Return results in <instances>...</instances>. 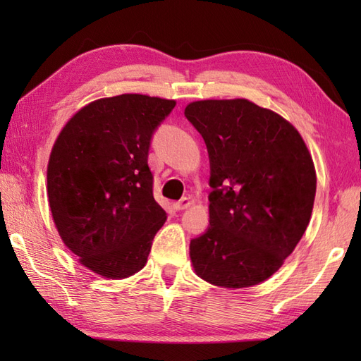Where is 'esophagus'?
I'll return each instance as SVG.
<instances>
[{"label":"esophagus","mask_w":361,"mask_h":361,"mask_svg":"<svg viewBox=\"0 0 361 361\" xmlns=\"http://www.w3.org/2000/svg\"><path fill=\"white\" fill-rule=\"evenodd\" d=\"M190 198H188V197H183L181 200H178V202H175L173 203V208L176 209V211H183V209H188L189 206H190Z\"/></svg>","instance_id":"esophagus-1"}]
</instances>
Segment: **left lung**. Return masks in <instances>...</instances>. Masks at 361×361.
Returning a JSON list of instances; mask_svg holds the SVG:
<instances>
[{
  "instance_id": "obj_1",
  "label": "left lung",
  "mask_w": 361,
  "mask_h": 361,
  "mask_svg": "<svg viewBox=\"0 0 361 361\" xmlns=\"http://www.w3.org/2000/svg\"><path fill=\"white\" fill-rule=\"evenodd\" d=\"M185 114L209 153V228L190 240L198 278L225 288L267 281L301 240L317 172L298 130L248 99H206Z\"/></svg>"
}]
</instances>
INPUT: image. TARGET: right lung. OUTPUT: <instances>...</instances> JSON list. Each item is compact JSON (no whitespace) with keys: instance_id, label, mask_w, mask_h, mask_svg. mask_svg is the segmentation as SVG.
I'll list each match as a JSON object with an SVG mask.
<instances>
[{"instance_id":"obj_1","label":"right lung","mask_w":361,"mask_h":361,"mask_svg":"<svg viewBox=\"0 0 361 361\" xmlns=\"http://www.w3.org/2000/svg\"><path fill=\"white\" fill-rule=\"evenodd\" d=\"M172 99L102 97L66 122L48 163V202L59 235L79 262L109 279L142 270L167 219L153 198L150 137Z\"/></svg>"}]
</instances>
